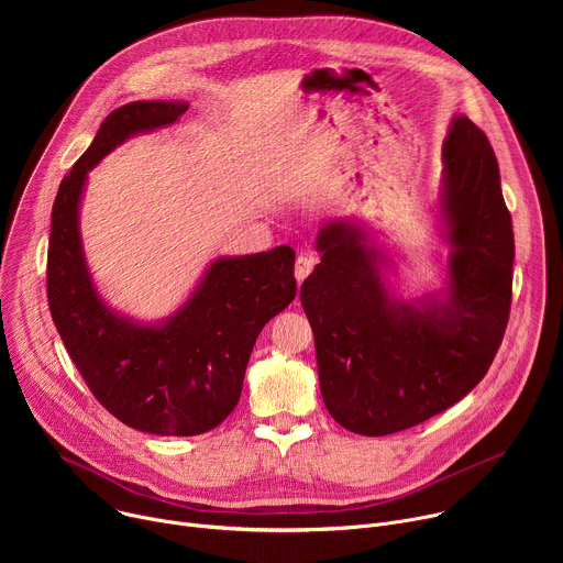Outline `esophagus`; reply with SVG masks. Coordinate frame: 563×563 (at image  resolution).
Returning a JSON list of instances; mask_svg holds the SVG:
<instances>
[{
	"label": "esophagus",
	"mask_w": 563,
	"mask_h": 563,
	"mask_svg": "<svg viewBox=\"0 0 563 563\" xmlns=\"http://www.w3.org/2000/svg\"><path fill=\"white\" fill-rule=\"evenodd\" d=\"M313 265H316V258L311 254H300L296 258V267H294V274H296V280L302 283L311 272H313Z\"/></svg>",
	"instance_id": "1"
}]
</instances>
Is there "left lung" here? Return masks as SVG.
Instances as JSON below:
<instances>
[{"instance_id":"8db88e82","label":"left lung","mask_w":563,"mask_h":563,"mask_svg":"<svg viewBox=\"0 0 563 563\" xmlns=\"http://www.w3.org/2000/svg\"><path fill=\"white\" fill-rule=\"evenodd\" d=\"M443 213L452 245L450 298L394 305L365 231L334 220L318 233L320 263L300 287L325 408L345 430L385 437L452 408L493 365L512 302L515 233L497 155L459 115L443 144Z\"/></svg>"}]
</instances>
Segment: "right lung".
Segmentation results:
<instances>
[{"label":"right lung","instance_id":"right-lung-1","mask_svg":"<svg viewBox=\"0 0 563 563\" xmlns=\"http://www.w3.org/2000/svg\"><path fill=\"white\" fill-rule=\"evenodd\" d=\"M185 102H133L100 124L64 176L51 213L46 296L77 372L118 421L163 437L218 428L238 406L261 330L296 296L291 247L220 258L163 328L109 311L89 278L77 231L87 172L133 133L176 122Z\"/></svg>","mask_w":563,"mask_h":563}]
</instances>
